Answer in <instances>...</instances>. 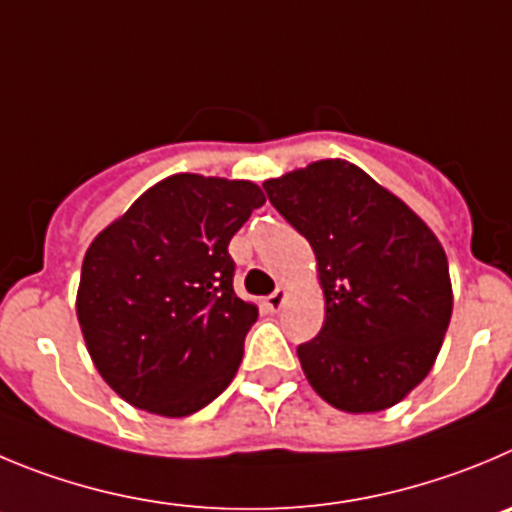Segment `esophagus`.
<instances>
[{"label": "esophagus", "instance_id": "34e87169", "mask_svg": "<svg viewBox=\"0 0 512 512\" xmlns=\"http://www.w3.org/2000/svg\"><path fill=\"white\" fill-rule=\"evenodd\" d=\"M283 303H285V290L283 288H278L275 293L267 295V308H270V310L283 308Z\"/></svg>", "mask_w": 512, "mask_h": 512}]
</instances>
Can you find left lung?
<instances>
[{
    "mask_svg": "<svg viewBox=\"0 0 512 512\" xmlns=\"http://www.w3.org/2000/svg\"><path fill=\"white\" fill-rule=\"evenodd\" d=\"M262 189L318 260L326 323L298 346L310 386L343 412L394 407L429 374L450 326L442 245L348 161H315Z\"/></svg>",
    "mask_w": 512,
    "mask_h": 512,
    "instance_id": "1",
    "label": "left lung"
}]
</instances>
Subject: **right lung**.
I'll use <instances>...</instances> for the list:
<instances>
[{"label": "right lung", "mask_w": 512, "mask_h": 512, "mask_svg": "<svg viewBox=\"0 0 512 512\" xmlns=\"http://www.w3.org/2000/svg\"><path fill=\"white\" fill-rule=\"evenodd\" d=\"M262 204L252 181L176 174L88 247L78 321L95 369L128 404L189 417L234 379L257 308L234 293L227 247Z\"/></svg>", "instance_id": "right-lung-1"}]
</instances>
